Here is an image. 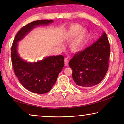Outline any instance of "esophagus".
<instances>
[{
  "mask_svg": "<svg viewBox=\"0 0 124 124\" xmlns=\"http://www.w3.org/2000/svg\"><path fill=\"white\" fill-rule=\"evenodd\" d=\"M68 62H69V61H68V58L67 57V58H65V59H64V64L66 66H68Z\"/></svg>",
  "mask_w": 124,
  "mask_h": 124,
  "instance_id": "esophagus-1",
  "label": "esophagus"
}]
</instances>
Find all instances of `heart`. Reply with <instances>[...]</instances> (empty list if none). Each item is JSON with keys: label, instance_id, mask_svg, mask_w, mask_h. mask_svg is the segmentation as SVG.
Segmentation results:
<instances>
[{"label": "heart", "instance_id": "b5f03b06", "mask_svg": "<svg viewBox=\"0 0 124 124\" xmlns=\"http://www.w3.org/2000/svg\"><path fill=\"white\" fill-rule=\"evenodd\" d=\"M88 34L86 29H82L79 24H74L70 27L67 33L68 39L75 37L70 44V48L74 51H78L82 48Z\"/></svg>", "mask_w": 124, "mask_h": 124}]
</instances>
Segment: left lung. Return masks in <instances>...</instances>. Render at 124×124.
Instances as JSON below:
<instances>
[{
    "instance_id": "8db88e82",
    "label": "left lung",
    "mask_w": 124,
    "mask_h": 124,
    "mask_svg": "<svg viewBox=\"0 0 124 124\" xmlns=\"http://www.w3.org/2000/svg\"><path fill=\"white\" fill-rule=\"evenodd\" d=\"M110 46L106 33L70 60L72 76L75 84L83 88L92 87L102 81L108 69Z\"/></svg>"
}]
</instances>
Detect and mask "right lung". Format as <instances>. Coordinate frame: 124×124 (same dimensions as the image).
I'll return each instance as SVG.
<instances>
[{
    "mask_svg": "<svg viewBox=\"0 0 124 124\" xmlns=\"http://www.w3.org/2000/svg\"><path fill=\"white\" fill-rule=\"evenodd\" d=\"M53 22V20H38L23 26L16 35L11 47V60L15 75L24 88L35 93L44 94L50 91L63 68L64 57L49 56L36 62H28L22 59L18 53V42L35 27L47 25Z\"/></svg>",
    "mask_w": 124,
    "mask_h": 124,
    "instance_id": "right-lung-1",
    "label": "right lung"
}]
</instances>
